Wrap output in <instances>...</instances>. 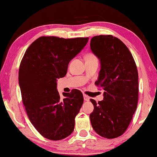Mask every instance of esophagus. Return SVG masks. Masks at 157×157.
<instances>
[{
  "label": "esophagus",
  "mask_w": 157,
  "mask_h": 157,
  "mask_svg": "<svg viewBox=\"0 0 157 157\" xmlns=\"http://www.w3.org/2000/svg\"><path fill=\"white\" fill-rule=\"evenodd\" d=\"M83 96H84V100L85 101H89V100H90V98L88 96V95L84 94Z\"/></svg>",
  "instance_id": "34e87169"
}]
</instances>
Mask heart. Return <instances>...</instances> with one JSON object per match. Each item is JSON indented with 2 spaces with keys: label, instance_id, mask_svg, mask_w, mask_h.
<instances>
[{
  "label": "heart",
  "instance_id": "heart-1",
  "mask_svg": "<svg viewBox=\"0 0 157 157\" xmlns=\"http://www.w3.org/2000/svg\"><path fill=\"white\" fill-rule=\"evenodd\" d=\"M86 59H96V57H95V56L94 55L89 54L88 55H87Z\"/></svg>",
  "mask_w": 157,
  "mask_h": 157
}]
</instances>
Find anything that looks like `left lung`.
<instances>
[{"mask_svg":"<svg viewBox=\"0 0 157 157\" xmlns=\"http://www.w3.org/2000/svg\"><path fill=\"white\" fill-rule=\"evenodd\" d=\"M90 47L100 60V70L95 82L104 90L103 100L91 99L94 109L91 125L100 136L114 139L126 131L136 109L139 75L127 47L112 35L95 36Z\"/></svg>","mask_w":157,"mask_h":157,"instance_id":"left-lung-1","label":"left lung"}]
</instances>
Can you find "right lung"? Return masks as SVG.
Instances as JSON below:
<instances>
[{
	"instance_id": "1",
	"label": "right lung",
	"mask_w": 157,
	"mask_h": 157,
	"mask_svg": "<svg viewBox=\"0 0 157 157\" xmlns=\"http://www.w3.org/2000/svg\"><path fill=\"white\" fill-rule=\"evenodd\" d=\"M89 38L41 36L26 50L18 71L23 103L32 124L41 136L52 140L73 132L75 118L84 102L82 92L57 89V79L67 73L71 60L81 52Z\"/></svg>"
}]
</instances>
